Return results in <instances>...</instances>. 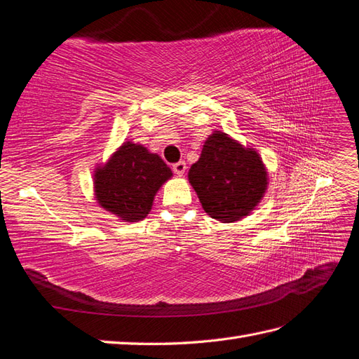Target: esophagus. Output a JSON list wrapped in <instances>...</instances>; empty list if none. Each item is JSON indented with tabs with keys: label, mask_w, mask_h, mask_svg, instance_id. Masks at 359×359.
Listing matches in <instances>:
<instances>
[{
	"label": "esophagus",
	"mask_w": 359,
	"mask_h": 359,
	"mask_svg": "<svg viewBox=\"0 0 359 359\" xmlns=\"http://www.w3.org/2000/svg\"><path fill=\"white\" fill-rule=\"evenodd\" d=\"M186 169H187V165H186L184 161H180L177 164H173V172L177 173L178 177H182V175H184V172H186Z\"/></svg>",
	"instance_id": "34e87169"
}]
</instances>
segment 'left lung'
<instances>
[{
    "instance_id": "1",
    "label": "left lung",
    "mask_w": 359,
    "mask_h": 359,
    "mask_svg": "<svg viewBox=\"0 0 359 359\" xmlns=\"http://www.w3.org/2000/svg\"><path fill=\"white\" fill-rule=\"evenodd\" d=\"M187 177L204 212L221 222L250 215L269 186V172L257 150L221 130H213L204 141Z\"/></svg>"
}]
</instances>
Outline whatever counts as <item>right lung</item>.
Returning a JSON list of instances; mask_svg holds the SVG:
<instances>
[{
	"label": "right lung",
	"mask_w": 359,
	"mask_h": 359,
	"mask_svg": "<svg viewBox=\"0 0 359 359\" xmlns=\"http://www.w3.org/2000/svg\"><path fill=\"white\" fill-rule=\"evenodd\" d=\"M173 173L161 156L138 142L126 141L93 170L98 205L124 222L144 219L155 195Z\"/></svg>",
	"instance_id": "add662e5"
}]
</instances>
